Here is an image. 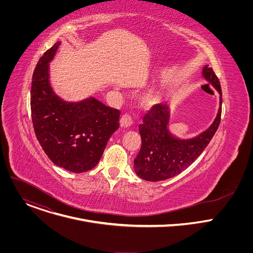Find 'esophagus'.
I'll return each instance as SVG.
<instances>
[{
    "label": "esophagus",
    "instance_id": "34e87169",
    "mask_svg": "<svg viewBox=\"0 0 253 253\" xmlns=\"http://www.w3.org/2000/svg\"><path fill=\"white\" fill-rule=\"evenodd\" d=\"M120 125L123 128H128L132 125V117L129 114H124L120 119Z\"/></svg>",
    "mask_w": 253,
    "mask_h": 253
}]
</instances>
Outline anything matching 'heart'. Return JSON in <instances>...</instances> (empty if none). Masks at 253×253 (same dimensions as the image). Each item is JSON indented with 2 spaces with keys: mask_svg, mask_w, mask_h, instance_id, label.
Instances as JSON below:
<instances>
[{
  "mask_svg": "<svg viewBox=\"0 0 253 253\" xmlns=\"http://www.w3.org/2000/svg\"><path fill=\"white\" fill-rule=\"evenodd\" d=\"M157 101H158L157 95L154 93H150L145 97V99H144V104L150 107V106H153L154 104H156Z\"/></svg>",
  "mask_w": 253,
  "mask_h": 253,
  "instance_id": "heart-1",
  "label": "heart"
}]
</instances>
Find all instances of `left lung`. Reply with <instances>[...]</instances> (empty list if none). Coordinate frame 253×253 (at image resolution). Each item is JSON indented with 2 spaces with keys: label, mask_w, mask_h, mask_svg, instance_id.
<instances>
[{
  "label": "left lung",
  "mask_w": 253,
  "mask_h": 253,
  "mask_svg": "<svg viewBox=\"0 0 253 253\" xmlns=\"http://www.w3.org/2000/svg\"><path fill=\"white\" fill-rule=\"evenodd\" d=\"M203 78L220 94L219 109L211 126L191 139H178L167 126L170 111L166 105L157 104L143 117L139 125L141 149L134 160L136 174L147 181H161L181 173L203 152L218 129L221 119L222 93L219 80L212 68L205 65Z\"/></svg>",
  "instance_id": "1"
}]
</instances>
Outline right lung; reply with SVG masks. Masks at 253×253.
I'll return each mask as SVG.
<instances>
[{
	"label": "right lung",
	"instance_id": "obj_1",
	"mask_svg": "<svg viewBox=\"0 0 253 253\" xmlns=\"http://www.w3.org/2000/svg\"><path fill=\"white\" fill-rule=\"evenodd\" d=\"M61 42L46 51L35 68L31 87V113L40 145L57 166L73 173L94 168L111 135L119 128L120 111L94 97L67 102L53 90L49 63Z\"/></svg>",
	"mask_w": 253,
	"mask_h": 253
}]
</instances>
